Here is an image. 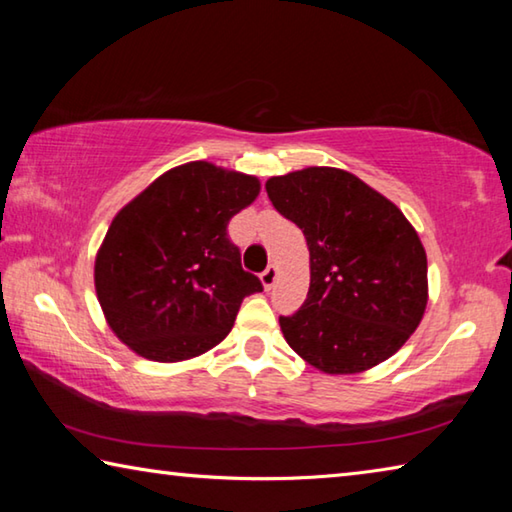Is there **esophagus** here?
<instances>
[{
	"label": "esophagus",
	"instance_id": "1",
	"mask_svg": "<svg viewBox=\"0 0 512 512\" xmlns=\"http://www.w3.org/2000/svg\"><path fill=\"white\" fill-rule=\"evenodd\" d=\"M259 280H262V284H264V289H271L273 284H275V280H277V268L275 266H268L266 271L259 275Z\"/></svg>",
	"mask_w": 512,
	"mask_h": 512
}]
</instances>
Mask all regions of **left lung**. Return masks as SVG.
<instances>
[{
    "label": "left lung",
    "instance_id": "1",
    "mask_svg": "<svg viewBox=\"0 0 512 512\" xmlns=\"http://www.w3.org/2000/svg\"><path fill=\"white\" fill-rule=\"evenodd\" d=\"M266 194L309 248V293L280 316L291 350L327 375H357L402 348L429 300L427 253L400 207L350 171L307 167Z\"/></svg>",
    "mask_w": 512,
    "mask_h": 512
}]
</instances>
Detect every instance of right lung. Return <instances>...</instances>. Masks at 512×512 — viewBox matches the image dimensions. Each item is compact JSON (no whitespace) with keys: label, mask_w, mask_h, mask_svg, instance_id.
<instances>
[{"label":"right lung","mask_w":512,"mask_h":512,"mask_svg":"<svg viewBox=\"0 0 512 512\" xmlns=\"http://www.w3.org/2000/svg\"><path fill=\"white\" fill-rule=\"evenodd\" d=\"M248 173L187 162L121 207L94 259V289L108 325L135 354L160 363L212 350L262 282L241 268L232 216L255 201Z\"/></svg>","instance_id":"add662e5"}]
</instances>
